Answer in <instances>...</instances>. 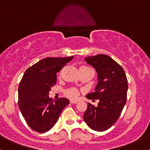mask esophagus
Instances as JSON below:
<instances>
[{"instance_id": "esophagus-1", "label": "esophagus", "mask_w": 150, "mask_h": 150, "mask_svg": "<svg viewBox=\"0 0 150 150\" xmlns=\"http://www.w3.org/2000/svg\"><path fill=\"white\" fill-rule=\"evenodd\" d=\"M70 102L71 103V104H76V103H77V101H76V100H70Z\"/></svg>"}]
</instances>
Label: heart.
<instances>
[{
  "label": "heart",
  "mask_w": 150,
  "mask_h": 150,
  "mask_svg": "<svg viewBox=\"0 0 150 150\" xmlns=\"http://www.w3.org/2000/svg\"><path fill=\"white\" fill-rule=\"evenodd\" d=\"M81 73L87 71H92V70L88 66H82L80 68ZM79 94V90L75 87H70L69 89H67L65 91V95L70 99H75Z\"/></svg>",
  "instance_id": "b5f03b06"
}]
</instances>
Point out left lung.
<instances>
[{"mask_svg": "<svg viewBox=\"0 0 150 150\" xmlns=\"http://www.w3.org/2000/svg\"><path fill=\"white\" fill-rule=\"evenodd\" d=\"M85 61L98 73V84L87 99H99L97 107L90 103L83 115L87 125L95 131H104L118 120L127 101L128 80L123 68L104 54L89 56Z\"/></svg>", "mask_w": 150, "mask_h": 150, "instance_id": "obj_1", "label": "left lung"}]
</instances>
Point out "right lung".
Listing matches in <instances>:
<instances>
[{
  "label": "right lung",
  "mask_w": 150,
  "mask_h": 150,
  "mask_svg": "<svg viewBox=\"0 0 150 150\" xmlns=\"http://www.w3.org/2000/svg\"><path fill=\"white\" fill-rule=\"evenodd\" d=\"M73 58H45L26 70L18 87V106L32 130L45 132L56 124L62 110L69 104L66 98L54 100L49 92L56 84V73Z\"/></svg>",
  "instance_id": "add662e5"
}]
</instances>
